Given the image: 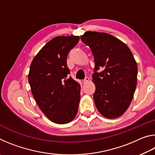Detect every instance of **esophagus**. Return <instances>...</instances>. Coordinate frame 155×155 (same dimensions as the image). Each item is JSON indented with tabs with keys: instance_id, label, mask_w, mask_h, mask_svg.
I'll list each match as a JSON object with an SVG mask.
<instances>
[{
	"instance_id": "1",
	"label": "esophagus",
	"mask_w": 155,
	"mask_h": 155,
	"mask_svg": "<svg viewBox=\"0 0 155 155\" xmlns=\"http://www.w3.org/2000/svg\"><path fill=\"white\" fill-rule=\"evenodd\" d=\"M89 81H90V78H89V77H85V79L83 80V83H87Z\"/></svg>"
}]
</instances>
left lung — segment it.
<instances>
[{
    "mask_svg": "<svg viewBox=\"0 0 155 155\" xmlns=\"http://www.w3.org/2000/svg\"><path fill=\"white\" fill-rule=\"evenodd\" d=\"M81 40L91 48L94 57L92 81L96 108L107 118H117L128 108L137 86L134 57L124 42L107 33L87 31ZM99 69L103 71L97 73Z\"/></svg>",
    "mask_w": 155,
    "mask_h": 155,
    "instance_id": "left-lung-1",
    "label": "left lung"
}]
</instances>
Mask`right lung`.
Masks as SVG:
<instances>
[{"mask_svg": "<svg viewBox=\"0 0 155 155\" xmlns=\"http://www.w3.org/2000/svg\"><path fill=\"white\" fill-rule=\"evenodd\" d=\"M79 36H57L50 40L34 57L28 79L31 92L41 111L52 122L69 123L77 114L81 85L68 78L67 55Z\"/></svg>", "mask_w": 155, "mask_h": 155, "instance_id": "obj_1", "label": "right lung"}]
</instances>
